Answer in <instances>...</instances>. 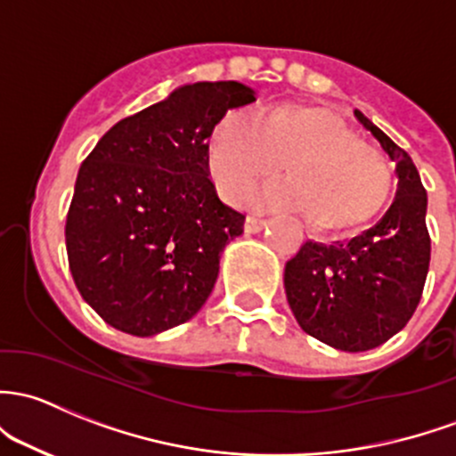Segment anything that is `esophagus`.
<instances>
[{
	"mask_svg": "<svg viewBox=\"0 0 456 456\" xmlns=\"http://www.w3.org/2000/svg\"><path fill=\"white\" fill-rule=\"evenodd\" d=\"M265 227H266V220L257 218V216H247V220H244V232L247 233H257Z\"/></svg>",
	"mask_w": 456,
	"mask_h": 456,
	"instance_id": "1",
	"label": "esophagus"
}]
</instances>
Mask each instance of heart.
Segmentation results:
<instances>
[{
    "instance_id": "1",
    "label": "heart",
    "mask_w": 456,
    "mask_h": 456,
    "mask_svg": "<svg viewBox=\"0 0 456 456\" xmlns=\"http://www.w3.org/2000/svg\"><path fill=\"white\" fill-rule=\"evenodd\" d=\"M209 175L218 194L236 200L286 161L289 179L248 196L268 208L301 209L316 232L345 233L382 214L391 196V167L358 140L338 113L319 104H284L260 119L247 111L223 115L209 135Z\"/></svg>"
}]
</instances>
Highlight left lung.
Returning <instances> with one entry per match:
<instances>
[{
  "instance_id": "obj_1",
  "label": "left lung",
  "mask_w": 456,
  "mask_h": 456,
  "mask_svg": "<svg viewBox=\"0 0 456 456\" xmlns=\"http://www.w3.org/2000/svg\"><path fill=\"white\" fill-rule=\"evenodd\" d=\"M354 115L395 161V199L349 242H305L286 262L284 289L304 332L341 352H367L400 332L421 299L430 262L428 196L409 152L358 109Z\"/></svg>"
}]
</instances>
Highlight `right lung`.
<instances>
[{"label":"right lung","instance_id":"obj_1","mask_svg":"<svg viewBox=\"0 0 456 456\" xmlns=\"http://www.w3.org/2000/svg\"><path fill=\"white\" fill-rule=\"evenodd\" d=\"M253 100L236 80L176 87L119 119L80 166L67 260L83 299L119 332L155 337L212 295L244 216L216 194L208 140L229 109Z\"/></svg>","mask_w":456,"mask_h":456}]
</instances>
